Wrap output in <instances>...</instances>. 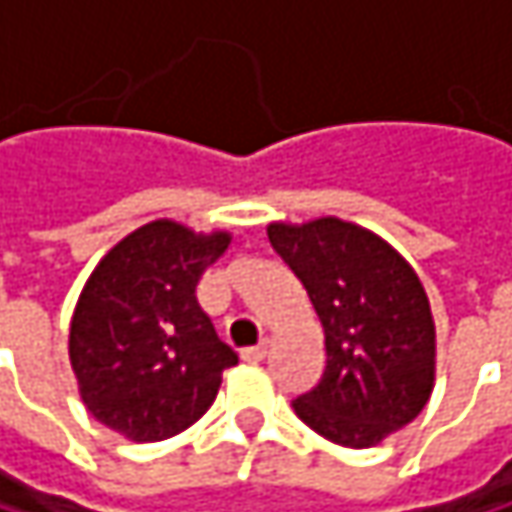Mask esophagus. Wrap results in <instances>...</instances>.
I'll use <instances>...</instances> for the list:
<instances>
[{
    "mask_svg": "<svg viewBox=\"0 0 512 512\" xmlns=\"http://www.w3.org/2000/svg\"><path fill=\"white\" fill-rule=\"evenodd\" d=\"M266 356H269V347L266 344H257V347L243 350V361H249V364H260Z\"/></svg>",
    "mask_w": 512,
    "mask_h": 512,
    "instance_id": "34e87169",
    "label": "esophagus"
}]
</instances>
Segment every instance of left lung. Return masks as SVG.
Segmentation results:
<instances>
[{
	"label": "left lung",
	"mask_w": 512,
	"mask_h": 512,
	"mask_svg": "<svg viewBox=\"0 0 512 512\" xmlns=\"http://www.w3.org/2000/svg\"><path fill=\"white\" fill-rule=\"evenodd\" d=\"M266 237L326 332L323 379L293 400L296 415L344 448H373L415 421L436 379V323L406 257L335 216L272 222Z\"/></svg>",
	"instance_id": "obj_1"
}]
</instances>
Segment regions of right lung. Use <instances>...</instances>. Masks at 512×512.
I'll return each instance as SVG.
<instances>
[{
    "instance_id": "add662e5",
    "label": "right lung",
    "mask_w": 512,
    "mask_h": 512,
    "mask_svg": "<svg viewBox=\"0 0 512 512\" xmlns=\"http://www.w3.org/2000/svg\"><path fill=\"white\" fill-rule=\"evenodd\" d=\"M231 246L156 219L127 234L85 281L70 320V367L85 409L130 442H162L216 400L237 353L195 299L198 278Z\"/></svg>"
}]
</instances>
